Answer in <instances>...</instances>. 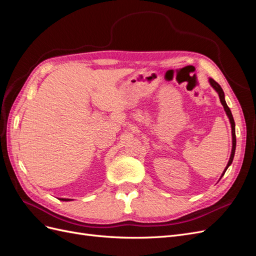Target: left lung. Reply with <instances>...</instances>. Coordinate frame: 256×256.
Instances as JSON below:
<instances>
[{
    "mask_svg": "<svg viewBox=\"0 0 256 256\" xmlns=\"http://www.w3.org/2000/svg\"><path fill=\"white\" fill-rule=\"evenodd\" d=\"M209 83H210V85L212 86V88L218 92V95H219V98H220V102H221V104H222V106H223V108H224V111H226V115H228V120H230V127H232V143H233V146H232V152H230V160H228V164H226V168H224V171H223V173H222V175H221V177L224 175V173L226 172V170H228V168L232 164V162H233V159H234V154H235V150H236V134H235V122H234V118H233V115H232V112H230V108L228 106V104H226V98H224V92H223V90H222V88L220 86V85L216 83L214 79H212V78H209ZM221 180V178H220Z\"/></svg>",
    "mask_w": 256,
    "mask_h": 256,
    "instance_id": "1",
    "label": "left lung"
}]
</instances>
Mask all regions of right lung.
<instances>
[{"instance_id":"obj_1","label":"right lung","mask_w":256,"mask_h":256,"mask_svg":"<svg viewBox=\"0 0 256 256\" xmlns=\"http://www.w3.org/2000/svg\"><path fill=\"white\" fill-rule=\"evenodd\" d=\"M60 200H65V202H68V200H70V198H60Z\"/></svg>"}]
</instances>
